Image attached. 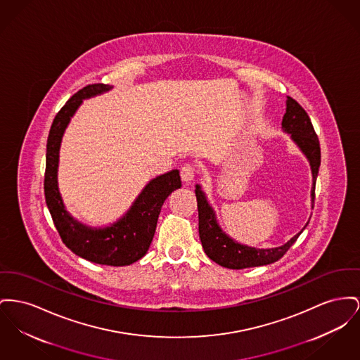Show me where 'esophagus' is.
<instances>
[{"label": "esophagus", "instance_id": "34e87169", "mask_svg": "<svg viewBox=\"0 0 360 360\" xmlns=\"http://www.w3.org/2000/svg\"><path fill=\"white\" fill-rule=\"evenodd\" d=\"M194 175H195V166H194V165L186 163L185 166H182V169H181V176H182V179H184L185 182H191V181H193Z\"/></svg>", "mask_w": 360, "mask_h": 360}]
</instances>
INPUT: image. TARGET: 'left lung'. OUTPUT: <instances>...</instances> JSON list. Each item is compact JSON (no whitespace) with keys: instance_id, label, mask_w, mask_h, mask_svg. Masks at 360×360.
I'll return each instance as SVG.
<instances>
[{"instance_id":"1","label":"left lung","mask_w":360,"mask_h":360,"mask_svg":"<svg viewBox=\"0 0 360 360\" xmlns=\"http://www.w3.org/2000/svg\"><path fill=\"white\" fill-rule=\"evenodd\" d=\"M281 125L285 131L291 133L292 140L304 152L310 160L313 171V191L311 197L313 202L316 200V181H317L318 169L321 165V148L317 133L307 115L306 110L300 106L295 99L287 96V111L283 117ZM195 197L198 207V233L202 243V248L207 255L216 264L230 268V269H243L252 266H261L276 262L288 249L294 245L299 233L288 240L285 245L275 249H254L249 246L239 245L230 239L219 229L213 210L210 207L204 193L200 186H195Z\"/></svg>"}]
</instances>
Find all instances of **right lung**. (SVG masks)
Returning a JSON list of instances; mask_svg holds the SVG:
<instances>
[{"mask_svg":"<svg viewBox=\"0 0 360 360\" xmlns=\"http://www.w3.org/2000/svg\"><path fill=\"white\" fill-rule=\"evenodd\" d=\"M106 84H88L77 91L57 112L46 147L44 198L47 208L65 245L85 259L111 266L130 265L144 257L156 230L163 202L182 186L178 169L152 179L141 191L127 216L103 230H92L75 221L64 210L57 186L58 150L65 127L85 98L108 91Z\"/></svg>","mask_w":360,"mask_h":360,"instance_id":"obj_1","label":"right lung"}]
</instances>
